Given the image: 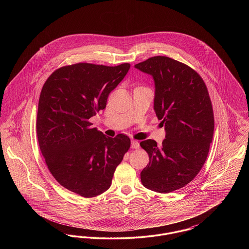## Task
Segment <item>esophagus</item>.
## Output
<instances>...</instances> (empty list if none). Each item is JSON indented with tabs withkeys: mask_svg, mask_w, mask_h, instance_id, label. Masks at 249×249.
I'll list each match as a JSON object with an SVG mask.
<instances>
[{
	"mask_svg": "<svg viewBox=\"0 0 249 249\" xmlns=\"http://www.w3.org/2000/svg\"><path fill=\"white\" fill-rule=\"evenodd\" d=\"M130 147L131 148H139L140 147V143H139L138 141H136V140H132L131 143H130Z\"/></svg>",
	"mask_w": 249,
	"mask_h": 249,
	"instance_id": "esophagus-1",
	"label": "esophagus"
}]
</instances>
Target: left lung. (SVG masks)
Here are the masks:
<instances>
[{"instance_id": "obj_1", "label": "left lung", "mask_w": 249, "mask_h": 249, "mask_svg": "<svg viewBox=\"0 0 249 249\" xmlns=\"http://www.w3.org/2000/svg\"><path fill=\"white\" fill-rule=\"evenodd\" d=\"M135 68L153 76L154 110L166 131L160 146L151 139L140 142L149 157L141 181L148 190L169 193L188 185L206 160L214 126L212 103L200 74L180 61L156 56Z\"/></svg>"}]
</instances>
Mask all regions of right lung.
Instances as JSON below:
<instances>
[{"label": "right lung", "instance_id": "add662e5", "mask_svg": "<svg viewBox=\"0 0 249 249\" xmlns=\"http://www.w3.org/2000/svg\"><path fill=\"white\" fill-rule=\"evenodd\" d=\"M75 63L53 71L38 104L36 131L40 150L51 175L65 189L85 198L108 190L130 138L106 136L89 119L107 107L109 93L130 69Z\"/></svg>", "mask_w": 249, "mask_h": 249}]
</instances>
